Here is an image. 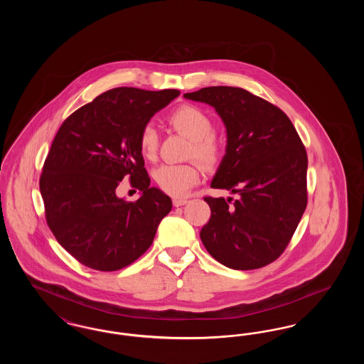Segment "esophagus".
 I'll list each match as a JSON object with an SVG mask.
<instances>
[{
    "label": "esophagus",
    "instance_id": "obj_1",
    "mask_svg": "<svg viewBox=\"0 0 364 364\" xmlns=\"http://www.w3.org/2000/svg\"><path fill=\"white\" fill-rule=\"evenodd\" d=\"M187 202H188V200L184 199V198H183V199H181V198H180V199H173V206L174 208H180V206H184Z\"/></svg>",
    "mask_w": 364,
    "mask_h": 364
}]
</instances>
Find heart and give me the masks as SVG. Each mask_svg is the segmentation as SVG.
Returning a JSON list of instances; mask_svg holds the SVG:
<instances>
[{"instance_id":"heart-1","label":"heart","mask_w":364,"mask_h":364,"mask_svg":"<svg viewBox=\"0 0 364 364\" xmlns=\"http://www.w3.org/2000/svg\"><path fill=\"white\" fill-rule=\"evenodd\" d=\"M171 127L191 140L187 156L196 159L205 169L211 171L221 162L223 143L213 132V122L208 113L193 105H181L168 117ZM139 150L147 161H156L159 138L156 127L146 124L139 134ZM200 177L199 166L191 164H166L154 172L156 186L168 195L183 196Z\"/></svg>"}]
</instances>
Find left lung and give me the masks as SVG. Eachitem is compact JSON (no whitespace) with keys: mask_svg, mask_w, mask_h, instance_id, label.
Listing matches in <instances>:
<instances>
[{"mask_svg":"<svg viewBox=\"0 0 364 364\" xmlns=\"http://www.w3.org/2000/svg\"><path fill=\"white\" fill-rule=\"evenodd\" d=\"M215 109L225 124L226 153L211 188L239 198L206 196L211 215L200 230L208 254L235 270L277 259L307 206V153L289 117L239 87L184 94Z\"/></svg>","mask_w":364,"mask_h":364,"instance_id":"8db88e82","label":"left lung"}]
</instances>
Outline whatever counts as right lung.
I'll return each mask as SVG.
<instances>
[{"label":"right lung","mask_w":364,"mask_h":364,"mask_svg":"<svg viewBox=\"0 0 364 364\" xmlns=\"http://www.w3.org/2000/svg\"><path fill=\"white\" fill-rule=\"evenodd\" d=\"M178 90L117 87L63 122L39 178L46 223L70 255L90 269L116 272L143 255L172 200L156 187L139 150L140 129ZM142 192L115 195L122 178Z\"/></svg>","instance_id":"1"}]
</instances>
